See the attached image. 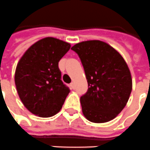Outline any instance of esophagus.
<instances>
[{"label":"esophagus","instance_id":"1","mask_svg":"<svg viewBox=\"0 0 150 150\" xmlns=\"http://www.w3.org/2000/svg\"><path fill=\"white\" fill-rule=\"evenodd\" d=\"M70 86H71L72 89H74V88H75V84H74V82H71V84H70Z\"/></svg>","mask_w":150,"mask_h":150}]
</instances>
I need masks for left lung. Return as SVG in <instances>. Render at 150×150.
Masks as SVG:
<instances>
[{
	"instance_id": "obj_1",
	"label": "left lung",
	"mask_w": 150,
	"mask_h": 150,
	"mask_svg": "<svg viewBox=\"0 0 150 150\" xmlns=\"http://www.w3.org/2000/svg\"><path fill=\"white\" fill-rule=\"evenodd\" d=\"M71 49L83 65L88 90L81 97L82 112L93 123L113 120L126 106L132 88L131 73L120 53L107 43L90 40Z\"/></svg>"
}]
</instances>
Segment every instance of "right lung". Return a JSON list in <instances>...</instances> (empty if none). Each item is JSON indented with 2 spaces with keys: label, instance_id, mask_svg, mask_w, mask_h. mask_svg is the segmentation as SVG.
<instances>
[{
  "label": "right lung",
  "instance_id": "1",
  "mask_svg": "<svg viewBox=\"0 0 150 150\" xmlns=\"http://www.w3.org/2000/svg\"><path fill=\"white\" fill-rule=\"evenodd\" d=\"M70 44L52 37L39 40L26 50L15 71L16 88L23 105L39 117L60 111L69 93L61 81L58 63Z\"/></svg>",
  "mask_w": 150,
  "mask_h": 150
}]
</instances>
